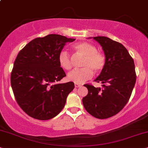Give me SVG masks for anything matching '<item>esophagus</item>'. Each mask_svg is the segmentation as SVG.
<instances>
[{
  "label": "esophagus",
  "mask_w": 148,
  "mask_h": 148,
  "mask_svg": "<svg viewBox=\"0 0 148 148\" xmlns=\"http://www.w3.org/2000/svg\"><path fill=\"white\" fill-rule=\"evenodd\" d=\"M81 85H80V84H77V83H75V87H81Z\"/></svg>",
  "instance_id": "1"
}]
</instances>
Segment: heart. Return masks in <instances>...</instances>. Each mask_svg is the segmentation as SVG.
<instances>
[{
    "instance_id": "obj_1",
    "label": "heart",
    "mask_w": 148,
    "mask_h": 148,
    "mask_svg": "<svg viewBox=\"0 0 148 148\" xmlns=\"http://www.w3.org/2000/svg\"><path fill=\"white\" fill-rule=\"evenodd\" d=\"M73 49L78 55L84 57V59L81 63L83 68L73 70L68 74V79L70 81L82 84L92 77L93 70L98 72L104 68L105 57L90 43H78L73 46ZM58 61L60 66L65 70H70L72 68V59L67 52H61Z\"/></svg>"
}]
</instances>
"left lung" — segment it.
Listing matches in <instances>:
<instances>
[{"label": "left lung", "mask_w": 148, "mask_h": 148, "mask_svg": "<svg viewBox=\"0 0 148 148\" xmlns=\"http://www.w3.org/2000/svg\"><path fill=\"white\" fill-rule=\"evenodd\" d=\"M93 39L102 46L105 55L104 68L94 80L103 85L101 88L84 85L88 94L83 98V104L93 117L106 119L118 113L130 99L136 82L134 63L120 43L104 36Z\"/></svg>", "instance_id": "obj_1"}]
</instances>
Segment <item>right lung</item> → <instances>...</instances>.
I'll return each mask as SVG.
<instances>
[{
    "mask_svg": "<svg viewBox=\"0 0 148 148\" xmlns=\"http://www.w3.org/2000/svg\"><path fill=\"white\" fill-rule=\"evenodd\" d=\"M74 40L60 35H48L31 41L18 53L11 85L17 102L30 117L48 120L64 107L74 83H57L66 76L58 58L65 44Z\"/></svg>",
    "mask_w": 148,
    "mask_h": 148,
    "instance_id": "add662e5",
    "label": "right lung"
}]
</instances>
